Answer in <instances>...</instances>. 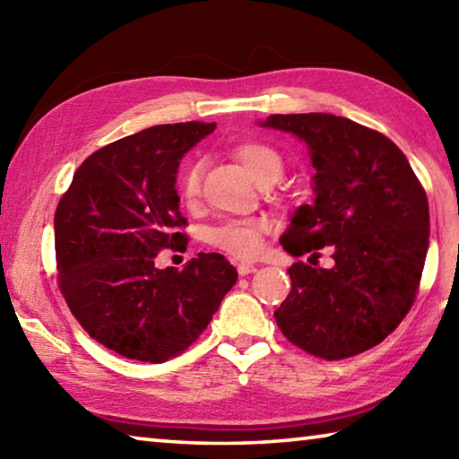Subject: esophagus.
<instances>
[{"instance_id": "1", "label": "esophagus", "mask_w": 459, "mask_h": 459, "mask_svg": "<svg viewBox=\"0 0 459 459\" xmlns=\"http://www.w3.org/2000/svg\"><path fill=\"white\" fill-rule=\"evenodd\" d=\"M257 269H259V265H253V263H238V265H237V271H238L240 277L251 275V273H255V271H257Z\"/></svg>"}]
</instances>
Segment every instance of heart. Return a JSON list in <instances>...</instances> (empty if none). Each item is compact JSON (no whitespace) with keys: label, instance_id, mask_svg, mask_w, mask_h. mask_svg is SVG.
<instances>
[{"label":"heart","instance_id":"b5f03b06","mask_svg":"<svg viewBox=\"0 0 459 459\" xmlns=\"http://www.w3.org/2000/svg\"><path fill=\"white\" fill-rule=\"evenodd\" d=\"M235 158L243 164L257 184L263 182H277L283 174V158L275 147L259 142L240 143L235 147ZM200 176L202 166L192 164L184 169L180 178V194L186 204H194L200 194ZM265 219H243V221H229L219 224L206 232V240L216 248H222L235 257H253L259 253L261 238L267 230Z\"/></svg>","mask_w":459,"mask_h":459}]
</instances>
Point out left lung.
<instances>
[{
	"label": "left lung",
	"mask_w": 459,
	"mask_h": 459,
	"mask_svg": "<svg viewBox=\"0 0 459 459\" xmlns=\"http://www.w3.org/2000/svg\"><path fill=\"white\" fill-rule=\"evenodd\" d=\"M261 127L304 142L312 204L295 208L279 243L307 263L290 267L291 291L275 312L283 336L340 360L383 342L413 304L429 248L423 186L391 139L330 113L271 115ZM320 247L333 267L312 268Z\"/></svg>",
	"instance_id": "1"
}]
</instances>
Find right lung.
I'll return each mask as SVG.
<instances>
[{"label": "right lung", "instance_id": "obj_1", "mask_svg": "<svg viewBox=\"0 0 459 459\" xmlns=\"http://www.w3.org/2000/svg\"><path fill=\"white\" fill-rule=\"evenodd\" d=\"M216 123L147 127L89 155L54 214L58 281L76 320L108 351L142 362L184 352L219 309L238 273L219 253L158 269L180 248L176 176L184 153Z\"/></svg>", "mask_w": 459, "mask_h": 459}]
</instances>
